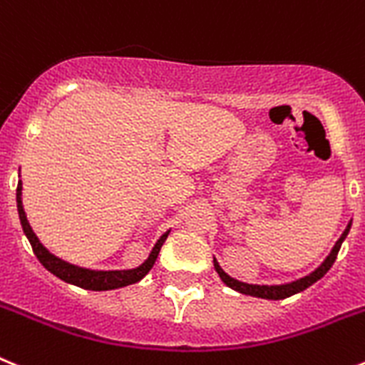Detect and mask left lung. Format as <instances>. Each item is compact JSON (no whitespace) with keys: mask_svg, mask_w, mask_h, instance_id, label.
Listing matches in <instances>:
<instances>
[{"mask_svg":"<svg viewBox=\"0 0 365 365\" xmlns=\"http://www.w3.org/2000/svg\"><path fill=\"white\" fill-rule=\"evenodd\" d=\"M351 222L353 221L347 222L346 230L341 232L340 240L334 243V247L331 248V252L327 254V257L322 261L320 265L316 267L312 272H309L307 276H303V278H299V279H294V282L282 283V285H257V283L240 282V279H235V278H232V276H228V274L221 269V265H219L215 257H214V269H215V272L219 274V278L222 279V283H225V285L230 287V289H234V291L241 292V294H248V296H254V298H263V299L289 298V296H294V294H298V292L305 291L307 287H311L312 283H316L318 279H322L325 274H327V270L333 267L334 259H336L338 250H340L341 243H344V240H346L347 234H349Z\"/></svg>","mask_w":365,"mask_h":365,"instance_id":"1","label":"left lung"}]
</instances>
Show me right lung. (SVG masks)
Segmentation results:
<instances>
[{"instance_id": "obj_1", "label": "right lung", "mask_w": 365, "mask_h": 365, "mask_svg": "<svg viewBox=\"0 0 365 365\" xmlns=\"http://www.w3.org/2000/svg\"><path fill=\"white\" fill-rule=\"evenodd\" d=\"M21 190H24V185H21V180H18L16 205H18L19 221H21V228H24L29 243H31L32 250H34L36 257L40 259V263L45 267V269L49 270L51 274H54L56 278L62 279V282L71 283V285H76L80 287V289H86V291H113V289H120V287H128L140 282V279L150 272L151 267L155 265V259H157V256H159L160 247H163L168 234H170V230L164 232L159 240H157V243L153 245V248H151L150 256H148L140 265L135 267V269L95 270V269H86V267L73 265V263H69V261L54 256L49 248L43 247V243L38 240V235L34 234L31 222H29L27 219V214H25L24 199H21Z\"/></svg>"}]
</instances>
